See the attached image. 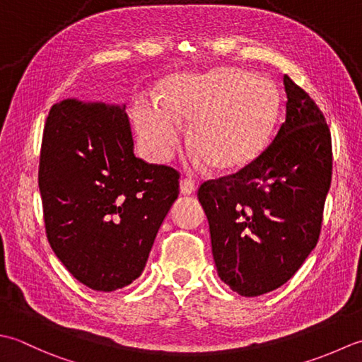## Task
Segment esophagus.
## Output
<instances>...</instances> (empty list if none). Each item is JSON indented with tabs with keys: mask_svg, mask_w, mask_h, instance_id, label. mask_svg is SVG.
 Masks as SVG:
<instances>
[{
	"mask_svg": "<svg viewBox=\"0 0 362 362\" xmlns=\"http://www.w3.org/2000/svg\"><path fill=\"white\" fill-rule=\"evenodd\" d=\"M180 190H181L182 195H190V194H194V192L197 190V184H195L194 180L182 178L180 181Z\"/></svg>",
	"mask_w": 362,
	"mask_h": 362,
	"instance_id": "34e87169",
	"label": "esophagus"
}]
</instances>
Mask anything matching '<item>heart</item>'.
<instances>
[{
    "mask_svg": "<svg viewBox=\"0 0 362 362\" xmlns=\"http://www.w3.org/2000/svg\"><path fill=\"white\" fill-rule=\"evenodd\" d=\"M276 90L269 79L235 69L184 75L167 84L160 101L139 100L132 117L154 158H170L181 120L192 122L190 142L217 168L252 162L267 144L276 115Z\"/></svg>",
    "mask_w": 362,
    "mask_h": 362,
    "instance_id": "heart-1",
    "label": "heart"
}]
</instances>
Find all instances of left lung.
I'll list each match as a JSON object with an SVG mask.
<instances>
[{"mask_svg":"<svg viewBox=\"0 0 362 362\" xmlns=\"http://www.w3.org/2000/svg\"><path fill=\"white\" fill-rule=\"evenodd\" d=\"M286 119L259 156L198 189L220 279L242 297L289 281L319 240L333 173L331 132L284 75Z\"/></svg>","mask_w":362,"mask_h":362,"instance_id":"obj_1","label":"left lung"}]
</instances>
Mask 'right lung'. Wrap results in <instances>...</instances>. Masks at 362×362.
Returning a JSON list of instances; mask_svg holds the SVG:
<instances>
[{
	"label": "right lung",
	"mask_w": 362,
	"mask_h": 362,
	"mask_svg": "<svg viewBox=\"0 0 362 362\" xmlns=\"http://www.w3.org/2000/svg\"><path fill=\"white\" fill-rule=\"evenodd\" d=\"M124 107L67 98L43 128L39 189L51 248L79 283L112 292L140 276L180 194V172L134 156Z\"/></svg>",
	"instance_id": "1"
}]
</instances>
